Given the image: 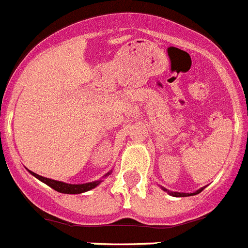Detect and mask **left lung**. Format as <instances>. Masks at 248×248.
Returning a JSON list of instances; mask_svg holds the SVG:
<instances>
[{"instance_id":"left-lung-1","label":"left lung","mask_w":248,"mask_h":248,"mask_svg":"<svg viewBox=\"0 0 248 248\" xmlns=\"http://www.w3.org/2000/svg\"><path fill=\"white\" fill-rule=\"evenodd\" d=\"M202 189H203V187H202ZM202 189L198 190V191L194 192V194H184V192H171V191H169V190H166V189H164V190H165V191H168L170 195H172V196H176V198H181V196H190V195H196V194H199V192L202 191Z\"/></svg>"}]
</instances>
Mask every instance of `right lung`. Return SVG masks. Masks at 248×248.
Here are the masks:
<instances>
[{"label": "right lung", "mask_w": 248, "mask_h": 248, "mask_svg": "<svg viewBox=\"0 0 248 248\" xmlns=\"http://www.w3.org/2000/svg\"><path fill=\"white\" fill-rule=\"evenodd\" d=\"M30 172L33 175V176H36L37 179H39L41 181H43L45 184H47L48 186H50L52 189H54L56 191H58V192H62V194H80V192L89 191L91 189H94L95 186L99 185V183H100V180H98V181H93V183H88V184H80V185H72V184H65V183H62V181H57V180H52V179H47V177H43V176H41V175H37L32 171H30Z\"/></svg>", "instance_id": "right-lung-1"}]
</instances>
